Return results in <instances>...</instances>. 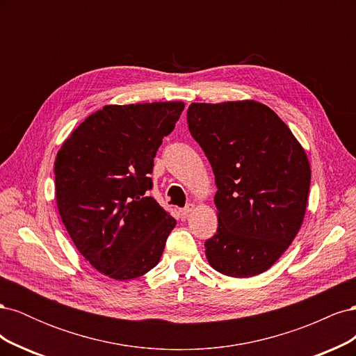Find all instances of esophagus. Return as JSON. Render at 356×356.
I'll list each match as a JSON object with an SVG mask.
<instances>
[{
  "mask_svg": "<svg viewBox=\"0 0 356 356\" xmlns=\"http://www.w3.org/2000/svg\"><path fill=\"white\" fill-rule=\"evenodd\" d=\"M193 209H195V204H193V203H188V204H186L184 208L179 209V212H181L182 217H187V215H188Z\"/></svg>",
  "mask_w": 356,
  "mask_h": 356,
  "instance_id": "obj_1",
  "label": "esophagus"
}]
</instances>
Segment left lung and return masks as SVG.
Here are the masks:
<instances>
[{"label": "left lung", "mask_w": 356, "mask_h": 356, "mask_svg": "<svg viewBox=\"0 0 356 356\" xmlns=\"http://www.w3.org/2000/svg\"><path fill=\"white\" fill-rule=\"evenodd\" d=\"M187 123L218 188V229L204 242L209 264L232 277L266 272L305 218L310 166L303 147L273 110L255 101L191 104Z\"/></svg>", "instance_id": "1"}]
</instances>
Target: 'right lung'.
<instances>
[{"label":"right lung","instance_id":"obj_1","mask_svg":"<svg viewBox=\"0 0 356 356\" xmlns=\"http://www.w3.org/2000/svg\"><path fill=\"white\" fill-rule=\"evenodd\" d=\"M184 102L106 105L62 144L56 203L74 245L96 270L129 281L157 266L177 221L148 196L163 138Z\"/></svg>","mask_w":356,"mask_h":356}]
</instances>
